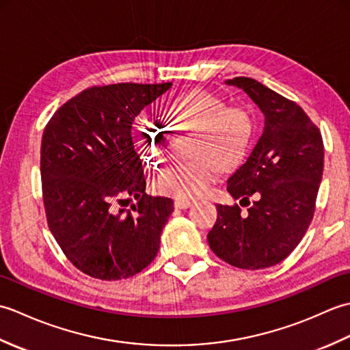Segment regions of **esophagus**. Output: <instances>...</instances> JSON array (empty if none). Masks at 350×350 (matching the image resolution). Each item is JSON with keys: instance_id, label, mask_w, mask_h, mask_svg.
I'll list each match as a JSON object with an SVG mask.
<instances>
[{"instance_id": "obj_1", "label": "esophagus", "mask_w": 350, "mask_h": 350, "mask_svg": "<svg viewBox=\"0 0 350 350\" xmlns=\"http://www.w3.org/2000/svg\"><path fill=\"white\" fill-rule=\"evenodd\" d=\"M192 206V202H187V200H176L174 207L176 209H188Z\"/></svg>"}]
</instances>
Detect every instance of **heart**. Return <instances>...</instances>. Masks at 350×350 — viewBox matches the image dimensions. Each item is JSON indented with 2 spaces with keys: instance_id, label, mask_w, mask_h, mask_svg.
<instances>
[{
  "instance_id": "1",
  "label": "heart",
  "mask_w": 350,
  "mask_h": 350,
  "mask_svg": "<svg viewBox=\"0 0 350 350\" xmlns=\"http://www.w3.org/2000/svg\"><path fill=\"white\" fill-rule=\"evenodd\" d=\"M176 128L194 131L189 154L194 159L170 165L154 179V189L176 200H196L211 188L218 165L232 168L248 152L254 123L248 111L227 107L226 100L207 90L177 96L167 108ZM138 143L148 162L154 165L168 158L170 132L162 124L141 120Z\"/></svg>"
}]
</instances>
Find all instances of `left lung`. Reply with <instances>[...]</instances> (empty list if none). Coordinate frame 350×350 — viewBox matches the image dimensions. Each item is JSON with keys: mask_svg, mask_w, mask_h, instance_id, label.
<instances>
[{"mask_svg": "<svg viewBox=\"0 0 350 350\" xmlns=\"http://www.w3.org/2000/svg\"><path fill=\"white\" fill-rule=\"evenodd\" d=\"M247 93L265 117L262 137L228 177L227 191L241 207L217 204L207 234L212 251L241 269L282 262L306 234L314 215L323 173V141L317 126L295 102L245 77L226 81ZM256 197L251 205L249 197Z\"/></svg>", "mask_w": 350, "mask_h": 350, "instance_id": "left-lung-1", "label": "left lung"}]
</instances>
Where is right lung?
Wrapping results in <instances>:
<instances>
[{"label": "right lung", "mask_w": 350, "mask_h": 350, "mask_svg": "<svg viewBox=\"0 0 350 350\" xmlns=\"http://www.w3.org/2000/svg\"><path fill=\"white\" fill-rule=\"evenodd\" d=\"M171 85L92 87L66 102L43 131L40 176L49 230L66 257L93 278H129L158 254L173 200L146 194L132 123ZM132 198L133 213L118 209Z\"/></svg>", "instance_id": "obj_1"}]
</instances>
